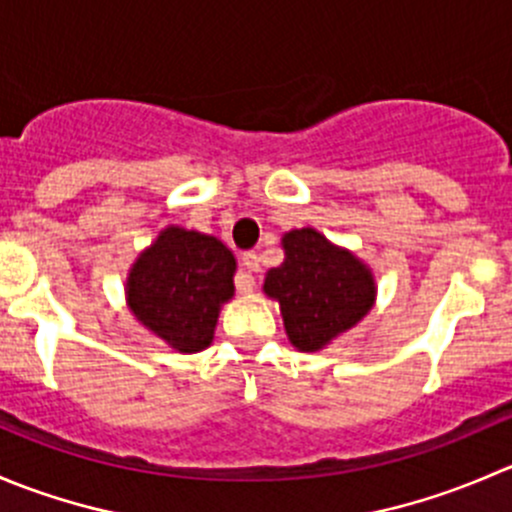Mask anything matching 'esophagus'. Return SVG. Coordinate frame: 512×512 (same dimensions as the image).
<instances>
[{"instance_id":"esophagus-1","label":"esophagus","mask_w":512,"mask_h":512,"mask_svg":"<svg viewBox=\"0 0 512 512\" xmlns=\"http://www.w3.org/2000/svg\"><path fill=\"white\" fill-rule=\"evenodd\" d=\"M240 262H242V267H245V272H247V280L242 282L240 289H242V292H250L252 282H255V280H252V275H255V272H260V257H257L255 252H242Z\"/></svg>"}]
</instances>
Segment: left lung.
Returning a JSON list of instances; mask_svg holds the SVG:
<instances>
[{
  "label": "left lung",
  "instance_id": "1",
  "mask_svg": "<svg viewBox=\"0 0 512 512\" xmlns=\"http://www.w3.org/2000/svg\"><path fill=\"white\" fill-rule=\"evenodd\" d=\"M285 262L265 277V292L280 302L289 342L317 352L352 329L374 304V277L352 252L312 227L282 237Z\"/></svg>",
  "mask_w": 512,
  "mask_h": 512
}]
</instances>
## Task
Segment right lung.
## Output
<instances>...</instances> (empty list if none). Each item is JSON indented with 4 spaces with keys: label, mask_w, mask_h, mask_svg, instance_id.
<instances>
[{
    "label": "right lung",
    "mask_w": 512,
    "mask_h": 512,
    "mask_svg": "<svg viewBox=\"0 0 512 512\" xmlns=\"http://www.w3.org/2000/svg\"><path fill=\"white\" fill-rule=\"evenodd\" d=\"M235 257L213 235L183 227L160 232L128 277V304L138 322L178 352L213 342L220 304L235 292Z\"/></svg>",
    "instance_id": "right-lung-1"
}]
</instances>
